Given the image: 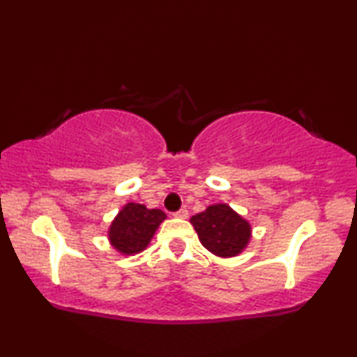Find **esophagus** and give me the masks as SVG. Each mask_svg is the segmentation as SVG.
I'll use <instances>...</instances> for the list:
<instances>
[{
  "mask_svg": "<svg viewBox=\"0 0 357 357\" xmlns=\"http://www.w3.org/2000/svg\"><path fill=\"white\" fill-rule=\"evenodd\" d=\"M175 218H180V219H187L188 218V209L187 208H182L178 209L177 213H174Z\"/></svg>",
  "mask_w": 357,
  "mask_h": 357,
  "instance_id": "esophagus-1",
  "label": "esophagus"
}]
</instances>
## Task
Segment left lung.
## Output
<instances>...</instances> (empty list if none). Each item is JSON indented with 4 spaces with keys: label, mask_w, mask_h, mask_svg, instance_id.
I'll list each match as a JSON object with an SVG mask.
<instances>
[{
    "label": "left lung",
    "mask_w": 357,
    "mask_h": 357,
    "mask_svg": "<svg viewBox=\"0 0 357 357\" xmlns=\"http://www.w3.org/2000/svg\"><path fill=\"white\" fill-rule=\"evenodd\" d=\"M199 242L218 257H236L247 247L252 227L227 204H213L190 219Z\"/></svg>",
    "instance_id": "obj_1"
}]
</instances>
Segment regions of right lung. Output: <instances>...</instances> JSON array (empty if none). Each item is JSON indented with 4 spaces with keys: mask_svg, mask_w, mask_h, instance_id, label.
Instances as JSON below:
<instances>
[{
    "mask_svg": "<svg viewBox=\"0 0 357 357\" xmlns=\"http://www.w3.org/2000/svg\"><path fill=\"white\" fill-rule=\"evenodd\" d=\"M164 219L165 213L160 209H148L138 203L125 204L109 229L110 243L123 255L139 253L148 247Z\"/></svg>",
    "mask_w": 357,
    "mask_h": 357,
    "instance_id": "add662e5",
    "label": "right lung"
}]
</instances>
